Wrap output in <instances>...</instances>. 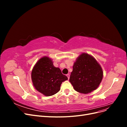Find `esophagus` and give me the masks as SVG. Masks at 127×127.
I'll use <instances>...</instances> for the list:
<instances>
[{
    "label": "esophagus",
    "mask_w": 127,
    "mask_h": 127,
    "mask_svg": "<svg viewBox=\"0 0 127 127\" xmlns=\"http://www.w3.org/2000/svg\"><path fill=\"white\" fill-rule=\"evenodd\" d=\"M67 76V77H68V79H69V78H70V75L69 74H67V75H66Z\"/></svg>",
    "instance_id": "obj_1"
}]
</instances>
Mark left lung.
<instances>
[{"label": "left lung", "mask_w": 127, "mask_h": 127, "mask_svg": "<svg viewBox=\"0 0 127 127\" xmlns=\"http://www.w3.org/2000/svg\"><path fill=\"white\" fill-rule=\"evenodd\" d=\"M72 68L69 82L76 91L87 94L98 87L103 73L101 66L93 57L87 53H82Z\"/></svg>", "instance_id": "8db88e82"}]
</instances>
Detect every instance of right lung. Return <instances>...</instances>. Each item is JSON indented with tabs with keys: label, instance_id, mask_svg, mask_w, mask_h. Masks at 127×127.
Segmentation results:
<instances>
[{
	"label": "right lung",
	"instance_id": "1",
	"mask_svg": "<svg viewBox=\"0 0 127 127\" xmlns=\"http://www.w3.org/2000/svg\"><path fill=\"white\" fill-rule=\"evenodd\" d=\"M31 78L35 89L47 96L58 93L61 84L68 79L48 57L41 58L36 63L32 71Z\"/></svg>",
	"mask_w": 127,
	"mask_h": 127
}]
</instances>
